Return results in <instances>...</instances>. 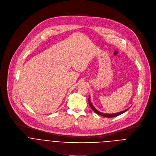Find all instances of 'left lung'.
<instances>
[{"instance_id":"obj_1","label":"left lung","mask_w":156,"mask_h":156,"mask_svg":"<svg viewBox=\"0 0 156 156\" xmlns=\"http://www.w3.org/2000/svg\"><path fill=\"white\" fill-rule=\"evenodd\" d=\"M88 100H89V105H90V108L92 109V110L95 112V113H96L97 114H98V115H101V116H105V117H107V118H113V117H115V116H118V115H122V113H125V112H126L129 108H128V109H126V110H124V111H122V112H118V113H113V114H108V113H101V112H100L99 111H98L94 107V105H92V103H91V101H90V97H89V98H88Z\"/></svg>"}]
</instances>
